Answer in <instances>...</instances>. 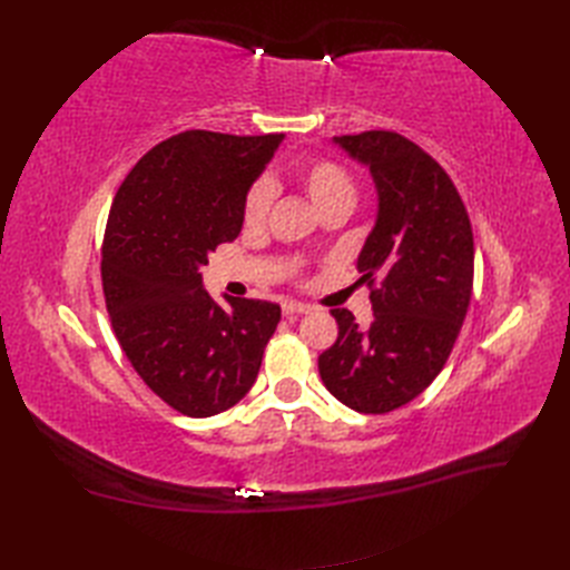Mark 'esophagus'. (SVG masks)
Returning <instances> with one entry per match:
<instances>
[{
  "label": "esophagus",
  "instance_id": "obj_1",
  "mask_svg": "<svg viewBox=\"0 0 570 570\" xmlns=\"http://www.w3.org/2000/svg\"><path fill=\"white\" fill-rule=\"evenodd\" d=\"M312 312V306L302 304V302H285L283 304V314L285 316H295V314H308Z\"/></svg>",
  "mask_w": 570,
  "mask_h": 570
}]
</instances>
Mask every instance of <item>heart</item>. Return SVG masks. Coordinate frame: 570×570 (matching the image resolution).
I'll return each instance as SVG.
<instances>
[{"label":"heart","mask_w":570,"mask_h":570,"mask_svg":"<svg viewBox=\"0 0 570 570\" xmlns=\"http://www.w3.org/2000/svg\"><path fill=\"white\" fill-rule=\"evenodd\" d=\"M297 180L304 187L306 197L312 199L318 214H325L331 209L352 212L356 204V187L350 178L347 170L333 161H308L297 168ZM273 202V185L268 180H258L252 185L245 199V226L256 228L262 226L268 216Z\"/></svg>","instance_id":"b5f03b06"}]
</instances>
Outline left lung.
Returning <instances> with one entry per match:
<instances>
[{"instance_id":"left-lung-1","label":"left lung","mask_w":570,"mask_h":570,"mask_svg":"<svg viewBox=\"0 0 570 570\" xmlns=\"http://www.w3.org/2000/svg\"><path fill=\"white\" fill-rule=\"evenodd\" d=\"M333 142L375 183L377 214L356 268L358 283L377 287L368 327L333 308L340 331L318 373L344 406L387 413L419 396L452 354L473 292V230L452 178L406 137L368 130Z\"/></svg>"}]
</instances>
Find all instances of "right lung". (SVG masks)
I'll list each match as a JSON object with an SVG mask.
<instances>
[{"label":"right lung","mask_w":570,"mask_h":570,"mask_svg":"<svg viewBox=\"0 0 570 570\" xmlns=\"http://www.w3.org/2000/svg\"><path fill=\"white\" fill-rule=\"evenodd\" d=\"M285 135L185 130L135 164L114 197L101 283L114 333L147 387L193 419L252 390L281 306L202 283L209 254L243 230L249 187Z\"/></svg>","instance_id":"1"}]
</instances>
